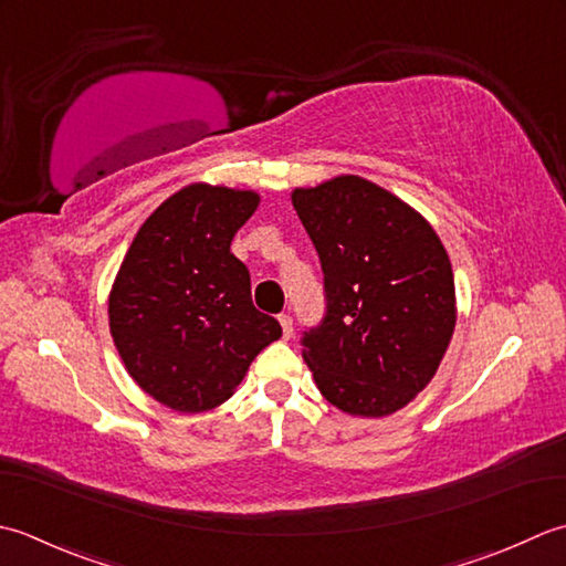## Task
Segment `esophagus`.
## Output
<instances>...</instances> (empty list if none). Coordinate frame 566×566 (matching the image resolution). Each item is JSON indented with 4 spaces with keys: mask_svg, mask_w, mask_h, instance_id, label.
Wrapping results in <instances>:
<instances>
[{
    "mask_svg": "<svg viewBox=\"0 0 566 566\" xmlns=\"http://www.w3.org/2000/svg\"><path fill=\"white\" fill-rule=\"evenodd\" d=\"M279 322H281V329H283V337L285 339H291V334H293V317L291 315H281L279 317Z\"/></svg>",
    "mask_w": 566,
    "mask_h": 566,
    "instance_id": "esophagus-1",
    "label": "esophagus"
}]
</instances>
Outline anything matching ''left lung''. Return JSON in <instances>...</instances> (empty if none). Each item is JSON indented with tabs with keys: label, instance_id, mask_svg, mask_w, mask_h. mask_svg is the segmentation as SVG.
Segmentation results:
<instances>
[{
	"label": "left lung",
	"instance_id": "1",
	"mask_svg": "<svg viewBox=\"0 0 566 566\" xmlns=\"http://www.w3.org/2000/svg\"><path fill=\"white\" fill-rule=\"evenodd\" d=\"M291 198L325 273V319L303 337L319 394L361 418L406 408L437 374L457 325L440 237L408 202L359 176L295 188Z\"/></svg>",
	"mask_w": 566,
	"mask_h": 566
}]
</instances>
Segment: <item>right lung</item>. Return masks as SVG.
<instances>
[{
  "mask_svg": "<svg viewBox=\"0 0 566 566\" xmlns=\"http://www.w3.org/2000/svg\"><path fill=\"white\" fill-rule=\"evenodd\" d=\"M259 195L192 186L138 229L109 293V332L126 371L178 412L222 406L256 354L283 334L251 303V279L232 253Z\"/></svg>",
  "mask_w": 566,
  "mask_h": 566,
  "instance_id": "obj_1",
  "label": "right lung"
}]
</instances>
